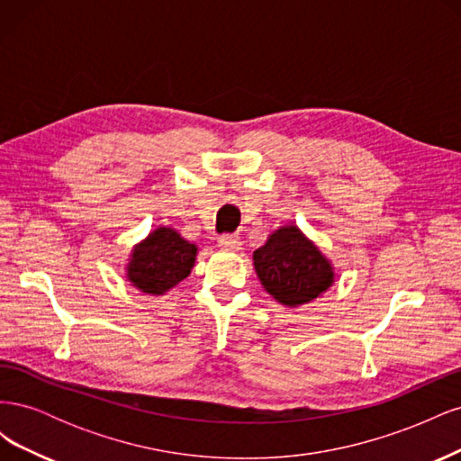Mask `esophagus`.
I'll return each mask as SVG.
<instances>
[{"instance_id": "1", "label": "esophagus", "mask_w": 461, "mask_h": 461, "mask_svg": "<svg viewBox=\"0 0 461 461\" xmlns=\"http://www.w3.org/2000/svg\"><path fill=\"white\" fill-rule=\"evenodd\" d=\"M240 246H242V242H240L239 236L225 234V236H221V239H219V248L225 249V252H239Z\"/></svg>"}]
</instances>
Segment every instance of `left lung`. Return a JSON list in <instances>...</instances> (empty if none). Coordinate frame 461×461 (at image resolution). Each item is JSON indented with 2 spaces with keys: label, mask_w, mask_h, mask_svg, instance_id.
Segmentation results:
<instances>
[{
  "label": "left lung",
  "mask_w": 461,
  "mask_h": 461,
  "mask_svg": "<svg viewBox=\"0 0 461 461\" xmlns=\"http://www.w3.org/2000/svg\"><path fill=\"white\" fill-rule=\"evenodd\" d=\"M254 269L265 292L286 308L312 303L334 285L332 261L294 222L275 229L256 249Z\"/></svg>",
  "instance_id": "8db88e82"
}]
</instances>
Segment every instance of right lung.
Returning <instances> with one entry per match:
<instances>
[{
	"label": "right lung",
	"instance_id": "add662e5",
	"mask_svg": "<svg viewBox=\"0 0 461 461\" xmlns=\"http://www.w3.org/2000/svg\"><path fill=\"white\" fill-rule=\"evenodd\" d=\"M198 258V246L173 227H158L132 246L124 265L127 281L148 296H163L183 283Z\"/></svg>",
	"mask_w": 461,
	"mask_h": 461
}]
</instances>
